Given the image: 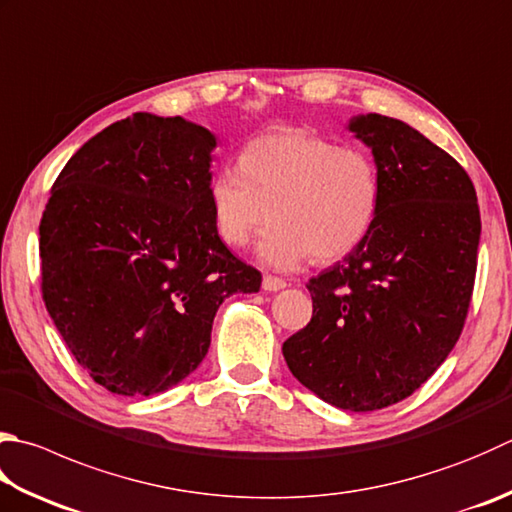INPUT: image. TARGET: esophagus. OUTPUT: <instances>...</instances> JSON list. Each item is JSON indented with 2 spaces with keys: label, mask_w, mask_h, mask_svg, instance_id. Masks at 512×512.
Returning <instances> with one entry per match:
<instances>
[{
  "label": "esophagus",
  "mask_w": 512,
  "mask_h": 512,
  "mask_svg": "<svg viewBox=\"0 0 512 512\" xmlns=\"http://www.w3.org/2000/svg\"><path fill=\"white\" fill-rule=\"evenodd\" d=\"M287 283L283 278H276V276H265L263 278V289L265 292H278V289H285Z\"/></svg>",
  "instance_id": "esophagus-1"
}]
</instances>
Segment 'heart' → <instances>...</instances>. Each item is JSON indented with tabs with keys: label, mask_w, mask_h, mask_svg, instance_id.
I'll use <instances>...</instances> for the list:
<instances>
[{
	"label": "heart",
	"mask_w": 512,
	"mask_h": 512,
	"mask_svg": "<svg viewBox=\"0 0 512 512\" xmlns=\"http://www.w3.org/2000/svg\"><path fill=\"white\" fill-rule=\"evenodd\" d=\"M238 167L211 178V216L231 247L252 243L276 220L258 245L265 265L294 269L312 256L330 263L370 234L381 182L368 153L287 127L247 142Z\"/></svg>",
	"instance_id": "1"
}]
</instances>
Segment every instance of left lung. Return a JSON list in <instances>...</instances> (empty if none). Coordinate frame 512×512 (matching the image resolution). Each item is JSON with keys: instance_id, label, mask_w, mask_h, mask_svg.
Here are the masks:
<instances>
[{"instance_id": "obj_1", "label": "left lung", "mask_w": 512, "mask_h": 512, "mask_svg": "<svg viewBox=\"0 0 512 512\" xmlns=\"http://www.w3.org/2000/svg\"><path fill=\"white\" fill-rule=\"evenodd\" d=\"M347 129L372 151L379 211L352 254L310 278L312 321L283 356L318 399L370 412L410 397L455 347L481 218L464 167L410 124L365 113Z\"/></svg>"}]
</instances>
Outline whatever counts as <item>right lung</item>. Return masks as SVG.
<instances>
[{
	"mask_svg": "<svg viewBox=\"0 0 512 512\" xmlns=\"http://www.w3.org/2000/svg\"><path fill=\"white\" fill-rule=\"evenodd\" d=\"M214 149L196 122L133 113L84 142L51 189L40 223L46 310L113 394L151 397L187 379L225 298L260 289L211 216Z\"/></svg>",
	"mask_w": 512,
	"mask_h": 512,
	"instance_id": "right-lung-1",
	"label": "right lung"
}]
</instances>
